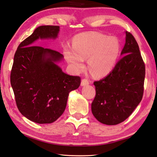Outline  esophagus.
<instances>
[{
  "label": "esophagus",
  "instance_id": "esophagus-1",
  "mask_svg": "<svg viewBox=\"0 0 157 157\" xmlns=\"http://www.w3.org/2000/svg\"><path fill=\"white\" fill-rule=\"evenodd\" d=\"M89 83H90V81L88 80V79L84 78V79H82V82H81V85H82V86H86V85L89 84Z\"/></svg>",
  "mask_w": 157,
  "mask_h": 157
}]
</instances>
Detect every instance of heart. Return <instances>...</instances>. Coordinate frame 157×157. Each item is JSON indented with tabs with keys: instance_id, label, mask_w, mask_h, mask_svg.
<instances>
[{
	"instance_id": "heart-1",
	"label": "heart",
	"mask_w": 157,
	"mask_h": 157,
	"mask_svg": "<svg viewBox=\"0 0 157 157\" xmlns=\"http://www.w3.org/2000/svg\"><path fill=\"white\" fill-rule=\"evenodd\" d=\"M119 40L98 32L79 34L76 37L73 49L65 51L67 61L76 71L84 67V59H88V65L97 76L109 73L115 67L120 53Z\"/></svg>"
}]
</instances>
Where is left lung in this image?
<instances>
[{"label":"left lung","mask_w":157,"mask_h":157,"mask_svg":"<svg viewBox=\"0 0 157 157\" xmlns=\"http://www.w3.org/2000/svg\"><path fill=\"white\" fill-rule=\"evenodd\" d=\"M126 36L123 56L106 77L94 82L96 94L91 110L104 124L117 125L126 120L143 98L145 64L135 38L128 31Z\"/></svg>","instance_id":"1"}]
</instances>
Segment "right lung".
I'll use <instances>...</instances> for the list:
<instances>
[{
  "label": "right lung",
  "mask_w": 157,
  "mask_h": 157,
  "mask_svg": "<svg viewBox=\"0 0 157 157\" xmlns=\"http://www.w3.org/2000/svg\"><path fill=\"white\" fill-rule=\"evenodd\" d=\"M59 26L45 25L18 45L10 75L16 106L36 123L51 124L64 112L69 93L79 88L81 78L62 72L56 64L63 58L58 51L35 45L38 38H56Z\"/></svg>",
  "instance_id": "right-lung-1"
}]
</instances>
